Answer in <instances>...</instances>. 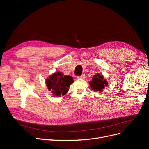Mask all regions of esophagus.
<instances>
[{
	"mask_svg": "<svg viewBox=\"0 0 149 149\" xmlns=\"http://www.w3.org/2000/svg\"><path fill=\"white\" fill-rule=\"evenodd\" d=\"M77 78H78V79H84L85 78V75L83 74L81 75V76H77Z\"/></svg>",
	"mask_w": 149,
	"mask_h": 149,
	"instance_id": "obj_1",
	"label": "esophagus"
}]
</instances>
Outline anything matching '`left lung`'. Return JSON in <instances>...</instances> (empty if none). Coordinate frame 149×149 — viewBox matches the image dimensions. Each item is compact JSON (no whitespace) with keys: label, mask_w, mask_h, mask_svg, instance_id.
Here are the masks:
<instances>
[{"label":"left lung","mask_w":149,"mask_h":149,"mask_svg":"<svg viewBox=\"0 0 149 149\" xmlns=\"http://www.w3.org/2000/svg\"><path fill=\"white\" fill-rule=\"evenodd\" d=\"M107 81L104 79L102 75L100 74H94V78L90 82V86L93 90H96L97 91H101L104 88L107 86Z\"/></svg>","instance_id":"8db88e82"}]
</instances>
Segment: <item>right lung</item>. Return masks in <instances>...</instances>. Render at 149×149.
<instances>
[{
    "mask_svg": "<svg viewBox=\"0 0 149 149\" xmlns=\"http://www.w3.org/2000/svg\"><path fill=\"white\" fill-rule=\"evenodd\" d=\"M46 82L48 89L54 96H61L68 91L70 84L73 83V79L71 76L63 75L57 72L49 76Z\"/></svg>",
    "mask_w": 149,
    "mask_h": 149,
    "instance_id": "1",
    "label": "right lung"
}]
</instances>
